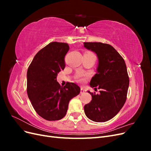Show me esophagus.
Wrapping results in <instances>:
<instances>
[{
	"label": "esophagus",
	"instance_id": "34e87169",
	"mask_svg": "<svg viewBox=\"0 0 151 151\" xmlns=\"http://www.w3.org/2000/svg\"><path fill=\"white\" fill-rule=\"evenodd\" d=\"M86 90L84 88H81V94H84L86 93Z\"/></svg>",
	"mask_w": 151,
	"mask_h": 151
}]
</instances>
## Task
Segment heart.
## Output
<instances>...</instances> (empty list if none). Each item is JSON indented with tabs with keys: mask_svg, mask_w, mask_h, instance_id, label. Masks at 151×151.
Wrapping results in <instances>:
<instances>
[{
	"mask_svg": "<svg viewBox=\"0 0 151 151\" xmlns=\"http://www.w3.org/2000/svg\"><path fill=\"white\" fill-rule=\"evenodd\" d=\"M88 77V74H81L78 76L77 78H78V81L79 82H84L85 81V79Z\"/></svg>",
	"mask_w": 151,
	"mask_h": 151,
	"instance_id": "b5f03b06",
	"label": "heart"
}]
</instances>
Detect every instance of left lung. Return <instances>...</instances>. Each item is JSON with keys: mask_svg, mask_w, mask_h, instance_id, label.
<instances>
[{"mask_svg": "<svg viewBox=\"0 0 151 151\" xmlns=\"http://www.w3.org/2000/svg\"><path fill=\"white\" fill-rule=\"evenodd\" d=\"M84 44L98 58L97 72L91 79L90 86L100 89L99 94L88 91L92 100L84 106V112L92 121L104 122L115 116L126 101L129 86L127 66L124 59L110 45L100 42Z\"/></svg>", "mask_w": 151, "mask_h": 151, "instance_id": "8db88e82", "label": "left lung"}]
</instances>
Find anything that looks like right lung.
Instances as JSON below:
<instances>
[{
  "instance_id": "obj_1",
  "label": "right lung",
  "mask_w": 151,
  "mask_h": 151,
  "mask_svg": "<svg viewBox=\"0 0 151 151\" xmlns=\"http://www.w3.org/2000/svg\"><path fill=\"white\" fill-rule=\"evenodd\" d=\"M67 43L52 42L36 54L27 72V93L36 112L48 121L59 120L66 115L70 100L80 93L73 83L61 86L58 73L65 66Z\"/></svg>"
}]
</instances>
